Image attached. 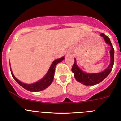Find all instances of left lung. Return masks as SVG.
I'll use <instances>...</instances> for the list:
<instances>
[{"mask_svg": "<svg viewBox=\"0 0 121 121\" xmlns=\"http://www.w3.org/2000/svg\"><path fill=\"white\" fill-rule=\"evenodd\" d=\"M100 36H102L104 39L106 43L109 44L110 46V63L108 68L100 73H87L81 70L78 66H77L76 59L74 58V63L72 68V71L74 73L75 79L79 82H81L85 85H94L99 83L103 81L111 72L114 63V49L112 46L110 39L107 36L103 33L100 34Z\"/></svg>", "mask_w": 121, "mask_h": 121, "instance_id": "8db88e82", "label": "left lung"}]
</instances>
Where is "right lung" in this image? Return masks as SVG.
Returning a JSON list of instances; mask_svg holds the SVG:
<instances>
[{
	"mask_svg": "<svg viewBox=\"0 0 121 121\" xmlns=\"http://www.w3.org/2000/svg\"><path fill=\"white\" fill-rule=\"evenodd\" d=\"M64 59V57L58 58V59L55 60L52 62V63L51 66L50 68H49V70L48 71L46 75L42 79H40V81L36 82V83H31V84H26V83H22V82L20 81L18 79H17L15 77L14 75L12 73V71L11 70V74H12V77L16 81V82L20 85H21L22 88L26 89V90H28L29 91H31V92H38V91H42V90L48 88L51 84V83L53 81V79H54L55 67H56L58 63L61 62Z\"/></svg>",
	"mask_w": 121,
	"mask_h": 121,
	"instance_id": "obj_1",
	"label": "right lung"
}]
</instances>
